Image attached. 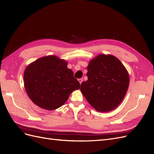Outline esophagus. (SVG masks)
<instances>
[{"mask_svg":"<svg viewBox=\"0 0 154 154\" xmlns=\"http://www.w3.org/2000/svg\"><path fill=\"white\" fill-rule=\"evenodd\" d=\"M83 78H80V79H78V81H79V82H80V83L81 84V83H82V82H83Z\"/></svg>","mask_w":154,"mask_h":154,"instance_id":"1","label":"esophagus"}]
</instances>
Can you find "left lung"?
Instances as JSON below:
<instances>
[{"instance_id":"8db88e82","label":"left lung","mask_w":154,"mask_h":154,"mask_svg":"<svg viewBox=\"0 0 154 154\" xmlns=\"http://www.w3.org/2000/svg\"><path fill=\"white\" fill-rule=\"evenodd\" d=\"M88 80L80 90L89 104L97 111L106 112L122 101L129 85V75L120 60L110 54H100L87 66Z\"/></svg>"}]
</instances>
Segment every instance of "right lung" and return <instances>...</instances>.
<instances>
[{
    "instance_id": "obj_1",
    "label": "right lung",
    "mask_w": 154,
    "mask_h": 154,
    "mask_svg": "<svg viewBox=\"0 0 154 154\" xmlns=\"http://www.w3.org/2000/svg\"><path fill=\"white\" fill-rule=\"evenodd\" d=\"M67 62L56 56L42 57L27 66L24 73V87L33 103L52 110L62 106L71 92L80 88Z\"/></svg>"
}]
</instances>
